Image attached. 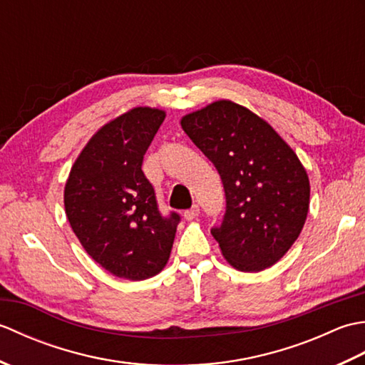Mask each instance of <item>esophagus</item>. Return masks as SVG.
I'll list each match as a JSON object with an SVG mask.
<instances>
[{"mask_svg": "<svg viewBox=\"0 0 365 365\" xmlns=\"http://www.w3.org/2000/svg\"><path fill=\"white\" fill-rule=\"evenodd\" d=\"M183 216H185V220H188V221L196 220L197 216H199V207L197 205H192L190 210H187V212L183 213Z\"/></svg>", "mask_w": 365, "mask_h": 365, "instance_id": "34e87169", "label": "esophagus"}]
</instances>
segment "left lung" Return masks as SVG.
I'll return each instance as SVG.
<instances>
[{
    "label": "left lung",
    "instance_id": "obj_1",
    "mask_svg": "<svg viewBox=\"0 0 365 365\" xmlns=\"http://www.w3.org/2000/svg\"><path fill=\"white\" fill-rule=\"evenodd\" d=\"M218 169L227 210L212 235L230 267L259 273L281 260L307 218L311 183L298 155L260 115L222 98L180 119Z\"/></svg>",
    "mask_w": 365,
    "mask_h": 365
}]
</instances>
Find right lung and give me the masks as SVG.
Segmentation results:
<instances>
[{
	"mask_svg": "<svg viewBox=\"0 0 365 365\" xmlns=\"http://www.w3.org/2000/svg\"><path fill=\"white\" fill-rule=\"evenodd\" d=\"M166 118L135 106L100 127L72 165L64 187L67 220L92 259L108 273L144 281L166 267L178 215L163 218L141 165Z\"/></svg>",
	"mask_w": 365,
	"mask_h": 365,
	"instance_id": "add662e5",
	"label": "right lung"
}]
</instances>
